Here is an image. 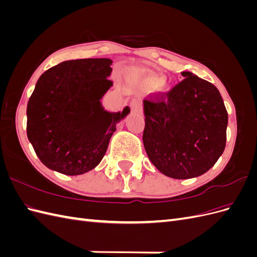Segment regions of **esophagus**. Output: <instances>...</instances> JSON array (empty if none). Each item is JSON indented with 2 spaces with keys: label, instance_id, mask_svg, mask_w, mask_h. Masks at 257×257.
Returning a JSON list of instances; mask_svg holds the SVG:
<instances>
[{
  "label": "esophagus",
  "instance_id": "esophagus-1",
  "mask_svg": "<svg viewBox=\"0 0 257 257\" xmlns=\"http://www.w3.org/2000/svg\"><path fill=\"white\" fill-rule=\"evenodd\" d=\"M130 106H131V109L133 112H141L142 111V108H143L142 102L138 98L132 99L130 103Z\"/></svg>",
  "mask_w": 257,
  "mask_h": 257
}]
</instances>
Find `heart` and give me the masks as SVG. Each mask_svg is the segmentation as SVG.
Instances as JSON below:
<instances>
[{
  "label": "heart",
  "instance_id": "obj_1",
  "mask_svg": "<svg viewBox=\"0 0 257 257\" xmlns=\"http://www.w3.org/2000/svg\"><path fill=\"white\" fill-rule=\"evenodd\" d=\"M144 77H145V81L148 84H158L159 83L160 87H163V83L161 82L162 78H161L159 75H155V74H152V73L146 72L144 74Z\"/></svg>",
  "mask_w": 257,
  "mask_h": 257
}]
</instances>
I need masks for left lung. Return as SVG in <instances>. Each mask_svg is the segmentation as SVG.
Segmentation results:
<instances>
[{
    "label": "left lung",
    "mask_w": 257,
    "mask_h": 257,
    "mask_svg": "<svg viewBox=\"0 0 257 257\" xmlns=\"http://www.w3.org/2000/svg\"><path fill=\"white\" fill-rule=\"evenodd\" d=\"M166 92L144 100L143 142L152 164L174 179L205 174L226 145L228 114L214 85L190 72Z\"/></svg>",
    "instance_id": "8db88e82"
}]
</instances>
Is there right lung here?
Segmentation results:
<instances>
[{
	"instance_id": "add662e5",
	"label": "right lung",
	"mask_w": 257,
	"mask_h": 257,
	"mask_svg": "<svg viewBox=\"0 0 257 257\" xmlns=\"http://www.w3.org/2000/svg\"><path fill=\"white\" fill-rule=\"evenodd\" d=\"M110 59L65 61L37 80L27 107V135L43 164L77 176L102 161L116 123L130 113L106 111L100 98L112 81Z\"/></svg>"
}]
</instances>
